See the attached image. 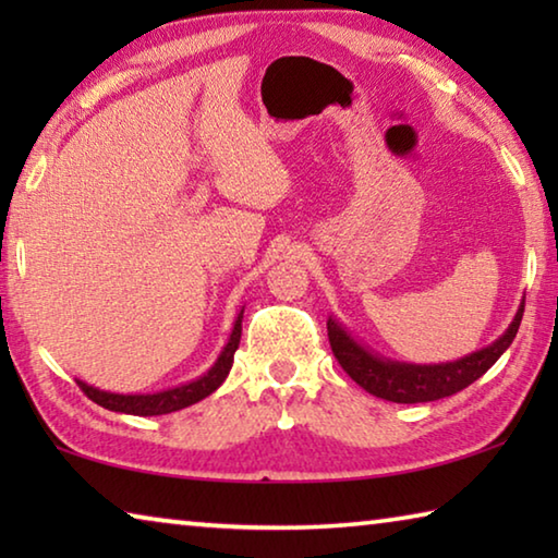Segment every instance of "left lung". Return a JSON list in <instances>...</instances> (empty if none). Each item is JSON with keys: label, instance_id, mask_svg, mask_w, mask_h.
<instances>
[{"label": "left lung", "instance_id": "left-lung-1", "mask_svg": "<svg viewBox=\"0 0 558 558\" xmlns=\"http://www.w3.org/2000/svg\"><path fill=\"white\" fill-rule=\"evenodd\" d=\"M524 302L519 305L517 315L502 337H497L493 344H487L477 352H472L456 362L442 364H409L393 362L389 356H381L374 349L347 332V327L339 319H327L329 344L337 362L364 391L374 393L376 399H386L393 403H426L446 399L465 389L472 381H477L499 356L507 352V347L514 342L519 323H522Z\"/></svg>", "mask_w": 558, "mask_h": 558}]
</instances>
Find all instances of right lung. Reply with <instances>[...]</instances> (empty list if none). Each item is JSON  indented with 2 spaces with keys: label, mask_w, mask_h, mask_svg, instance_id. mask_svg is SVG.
<instances>
[{
  "label": "right lung",
  "mask_w": 558,
  "mask_h": 558,
  "mask_svg": "<svg viewBox=\"0 0 558 558\" xmlns=\"http://www.w3.org/2000/svg\"><path fill=\"white\" fill-rule=\"evenodd\" d=\"M241 319H243V310L239 313V317H235L231 337H229V342H226V347L221 349L219 359H216V362L211 364V369L202 374L199 379L179 384V386H172V389L155 391V393L100 391V389H96V386H90V384L81 381V379H78V386L90 401H96L98 405H102V409L116 411V413L165 415V413H172V411H179V409H186V405L206 399V396L214 393L226 381V376H229L231 366H233L235 349H239V344H241Z\"/></svg>",
  "instance_id": "add662e5"
}]
</instances>
